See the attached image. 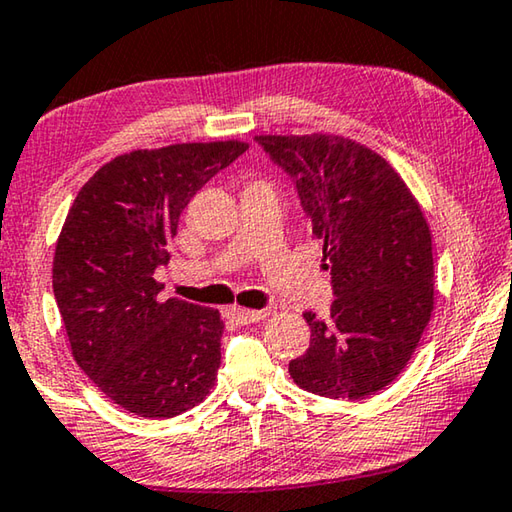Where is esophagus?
I'll list each match as a JSON object with an SVG mask.
<instances>
[{"mask_svg": "<svg viewBox=\"0 0 512 512\" xmlns=\"http://www.w3.org/2000/svg\"><path fill=\"white\" fill-rule=\"evenodd\" d=\"M239 323H257L269 316V310H246V307H232L230 312Z\"/></svg>", "mask_w": 512, "mask_h": 512, "instance_id": "34e87169", "label": "esophagus"}]
</instances>
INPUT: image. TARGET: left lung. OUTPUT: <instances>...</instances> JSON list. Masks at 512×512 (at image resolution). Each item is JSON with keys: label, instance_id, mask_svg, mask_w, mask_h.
Returning <instances> with one entry per match:
<instances>
[{"label": "left lung", "instance_id": "obj_1", "mask_svg": "<svg viewBox=\"0 0 512 512\" xmlns=\"http://www.w3.org/2000/svg\"><path fill=\"white\" fill-rule=\"evenodd\" d=\"M255 139L296 180L337 296L326 321L305 314L312 342L289 362L291 378L326 399H367L405 369L431 321V227L403 177L367 145L335 134Z\"/></svg>", "mask_w": 512, "mask_h": 512}]
</instances>
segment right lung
Masks as SVG:
<instances>
[{
  "label": "right lung",
  "instance_id": "add662e5",
  "mask_svg": "<svg viewBox=\"0 0 512 512\" xmlns=\"http://www.w3.org/2000/svg\"><path fill=\"white\" fill-rule=\"evenodd\" d=\"M248 148L232 139L118 154L81 186L61 227L52 287L72 358L134 415L177 417L216 383L221 314L161 303L152 273L170 259L189 200Z\"/></svg>",
  "mask_w": 512,
  "mask_h": 512
}]
</instances>
